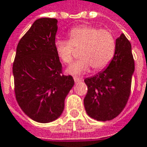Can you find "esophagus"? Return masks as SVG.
Returning a JSON list of instances; mask_svg holds the SVG:
<instances>
[{"label": "esophagus", "instance_id": "esophagus-1", "mask_svg": "<svg viewBox=\"0 0 147 147\" xmlns=\"http://www.w3.org/2000/svg\"><path fill=\"white\" fill-rule=\"evenodd\" d=\"M74 82H75V83H79V82H81V81H82V79L77 78V77H74Z\"/></svg>", "mask_w": 147, "mask_h": 147}]
</instances>
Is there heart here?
<instances>
[{"mask_svg":"<svg viewBox=\"0 0 147 147\" xmlns=\"http://www.w3.org/2000/svg\"><path fill=\"white\" fill-rule=\"evenodd\" d=\"M55 52L59 59L69 64L79 50L80 58L67 69L70 74L79 75L88 72L90 67L94 71L105 68L114 57L115 41L108 30L93 26H80L68 32V41L57 40L54 42Z\"/></svg>","mask_w":147,"mask_h":147,"instance_id":"obj_1","label":"heart"}]
</instances>
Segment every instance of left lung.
Wrapping results in <instances>:
<instances>
[{"mask_svg":"<svg viewBox=\"0 0 147 147\" xmlns=\"http://www.w3.org/2000/svg\"><path fill=\"white\" fill-rule=\"evenodd\" d=\"M135 63L131 44L122 33L115 40V51L108 67L84 79L88 92L84 105L88 115L99 121L113 120L126 105L131 94Z\"/></svg>","mask_w":147,"mask_h":147,"instance_id":"1","label":"left lung"}]
</instances>
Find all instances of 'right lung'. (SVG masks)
<instances>
[{
	"mask_svg": "<svg viewBox=\"0 0 147 147\" xmlns=\"http://www.w3.org/2000/svg\"><path fill=\"white\" fill-rule=\"evenodd\" d=\"M58 20L40 18L19 41L12 72L19 106L32 120L48 123L64 110V100L74 84L62 73L54 42Z\"/></svg>",
	"mask_w": 147,
	"mask_h": 147,
	"instance_id": "1",
	"label": "right lung"
}]
</instances>
